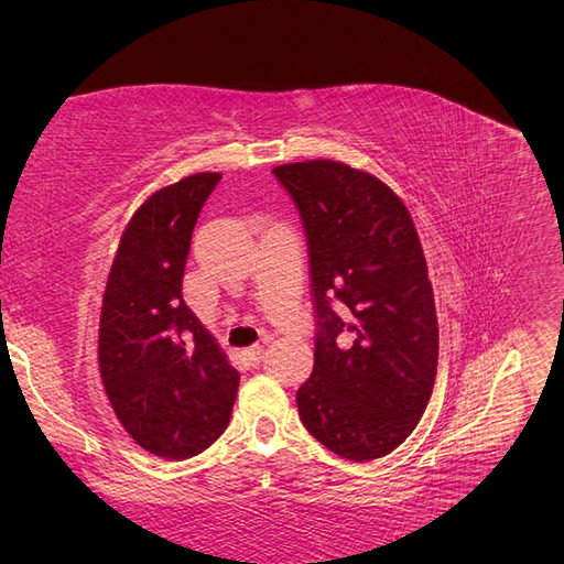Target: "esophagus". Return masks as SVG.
Wrapping results in <instances>:
<instances>
[{
  "label": "esophagus",
  "instance_id": "1",
  "mask_svg": "<svg viewBox=\"0 0 564 564\" xmlns=\"http://www.w3.org/2000/svg\"><path fill=\"white\" fill-rule=\"evenodd\" d=\"M263 355H265V348H263V346H251V348L245 350V357H247V360H249L251 365H259V362L263 360Z\"/></svg>",
  "mask_w": 564,
  "mask_h": 564
}]
</instances>
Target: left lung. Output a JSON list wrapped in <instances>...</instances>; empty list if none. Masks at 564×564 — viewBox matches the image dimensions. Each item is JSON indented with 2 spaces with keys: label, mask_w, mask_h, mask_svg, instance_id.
I'll use <instances>...</instances> for the list:
<instances>
[{
  "label": "left lung",
  "mask_w": 564,
  "mask_h": 564,
  "mask_svg": "<svg viewBox=\"0 0 564 564\" xmlns=\"http://www.w3.org/2000/svg\"><path fill=\"white\" fill-rule=\"evenodd\" d=\"M272 174L308 232L319 319L299 416L334 454L381 458L416 429L437 371L435 299L414 220L381 178L344 162Z\"/></svg>",
  "instance_id": "left-lung-1"
}]
</instances>
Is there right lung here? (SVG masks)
<instances>
[{
    "instance_id": "add662e5",
    "label": "right lung",
    "mask_w": 564,
    "mask_h": 564,
    "mask_svg": "<svg viewBox=\"0 0 564 564\" xmlns=\"http://www.w3.org/2000/svg\"><path fill=\"white\" fill-rule=\"evenodd\" d=\"M220 174L152 193L127 224L98 324V369L119 423L145 452L183 460L228 429L240 371L183 301L193 228Z\"/></svg>"
}]
</instances>
